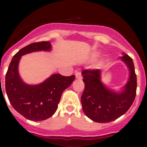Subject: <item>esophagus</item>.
<instances>
[{"label": "esophagus", "instance_id": "34e87169", "mask_svg": "<svg viewBox=\"0 0 147 147\" xmlns=\"http://www.w3.org/2000/svg\"><path fill=\"white\" fill-rule=\"evenodd\" d=\"M75 75H76V78L78 79V80H82V74L80 72H76Z\"/></svg>", "mask_w": 147, "mask_h": 147}]
</instances>
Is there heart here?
<instances>
[{
	"instance_id": "b5f03b06",
	"label": "heart",
	"mask_w": 147,
	"mask_h": 147,
	"mask_svg": "<svg viewBox=\"0 0 147 147\" xmlns=\"http://www.w3.org/2000/svg\"><path fill=\"white\" fill-rule=\"evenodd\" d=\"M98 55V53H93V54H92V57H93V58H96Z\"/></svg>"
}]
</instances>
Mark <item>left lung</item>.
<instances>
[{
	"label": "left lung",
	"mask_w": 147,
	"mask_h": 147,
	"mask_svg": "<svg viewBox=\"0 0 147 147\" xmlns=\"http://www.w3.org/2000/svg\"><path fill=\"white\" fill-rule=\"evenodd\" d=\"M120 58L129 70V76L126 85L119 91L104 85L101 70H85L82 72L85 83L81 97L82 110L93 121H113L124 115L134 102L137 88L134 63L132 58L124 53Z\"/></svg>",
	"instance_id": "1"
}]
</instances>
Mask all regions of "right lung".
I'll return each instance as SVG.
<instances>
[{"mask_svg": "<svg viewBox=\"0 0 147 147\" xmlns=\"http://www.w3.org/2000/svg\"><path fill=\"white\" fill-rule=\"evenodd\" d=\"M50 42H34L20 49L11 59L6 74L5 86L11 106L20 115L31 121H43L57 110L61 96L74 81L75 76L54 74L38 85H28L22 80L18 65L22 56L35 51H51Z\"/></svg>", "mask_w": 147, "mask_h": 147, "instance_id": "1", "label": "right lung"}]
</instances>
